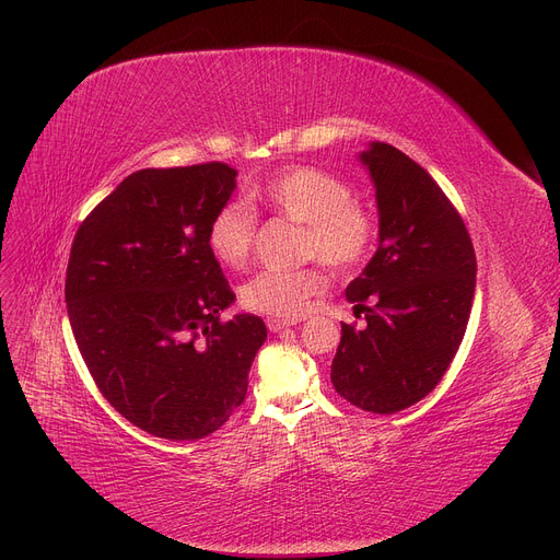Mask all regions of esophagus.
<instances>
[{"label": "esophagus", "mask_w": 560, "mask_h": 560, "mask_svg": "<svg viewBox=\"0 0 560 560\" xmlns=\"http://www.w3.org/2000/svg\"><path fill=\"white\" fill-rule=\"evenodd\" d=\"M293 325H299V320H293V318H278V316L267 318L269 332H282V330H287V327H293Z\"/></svg>", "instance_id": "esophagus-1"}]
</instances>
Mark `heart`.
<instances>
[{
  "instance_id": "heart-1",
  "label": "heart",
  "mask_w": 560,
  "mask_h": 560,
  "mask_svg": "<svg viewBox=\"0 0 560 560\" xmlns=\"http://www.w3.org/2000/svg\"><path fill=\"white\" fill-rule=\"evenodd\" d=\"M248 199L276 214L301 223L303 255L318 257L335 269H350L366 257L375 223L366 208L352 201L346 180L314 167H289L267 183L253 185ZM255 212L242 203L221 206L210 225L208 244L221 265L230 269L244 267L255 242ZM327 276L318 267L299 271L271 269L257 273L242 291L244 305L271 316L295 318L307 312L314 295L323 293Z\"/></svg>"
}]
</instances>
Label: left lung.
<instances>
[{"label": "left lung", "instance_id": "left-lung-1", "mask_svg": "<svg viewBox=\"0 0 560 560\" xmlns=\"http://www.w3.org/2000/svg\"><path fill=\"white\" fill-rule=\"evenodd\" d=\"M357 160L375 187L377 250L346 287L366 327L341 323L330 377L354 407L396 413L450 369L470 318L477 259L462 217L418 162L384 142H369Z\"/></svg>", "mask_w": 560, "mask_h": 560}]
</instances>
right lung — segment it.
Returning <instances> with one entry per match:
<instances>
[{
	"label": "right lung",
	"instance_id": "add662e5",
	"mask_svg": "<svg viewBox=\"0 0 560 560\" xmlns=\"http://www.w3.org/2000/svg\"><path fill=\"white\" fill-rule=\"evenodd\" d=\"M237 189L223 162L140 170L81 223L65 303L77 346L104 398L142 432L203 439L244 402L267 341L235 303L208 244L214 212Z\"/></svg>",
	"mask_w": 560,
	"mask_h": 560
}]
</instances>
